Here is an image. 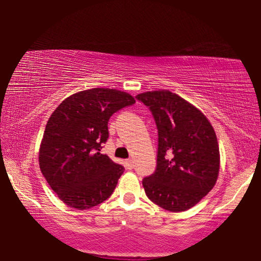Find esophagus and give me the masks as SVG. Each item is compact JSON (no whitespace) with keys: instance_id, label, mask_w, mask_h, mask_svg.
<instances>
[{"instance_id":"1","label":"esophagus","mask_w":261,"mask_h":261,"mask_svg":"<svg viewBox=\"0 0 261 261\" xmlns=\"http://www.w3.org/2000/svg\"><path fill=\"white\" fill-rule=\"evenodd\" d=\"M124 166H126V169H128V170L133 169V167H134L133 159H127V160H124Z\"/></svg>"}]
</instances>
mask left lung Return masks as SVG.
Wrapping results in <instances>:
<instances>
[{"mask_svg":"<svg viewBox=\"0 0 261 261\" xmlns=\"http://www.w3.org/2000/svg\"><path fill=\"white\" fill-rule=\"evenodd\" d=\"M158 128L154 173L142 179L147 197L172 213L197 204L216 184L220 151L215 130L201 110L169 90L137 96Z\"/></svg>","mask_w":261,"mask_h":261,"instance_id":"1","label":"left lung"}]
</instances>
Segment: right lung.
Wrapping results in <instances>:
<instances>
[{
  "label": "right lung",
  "mask_w": 261,
  "mask_h": 261,
  "mask_svg": "<svg viewBox=\"0 0 261 261\" xmlns=\"http://www.w3.org/2000/svg\"><path fill=\"white\" fill-rule=\"evenodd\" d=\"M132 95L94 88L64 99L49 116L39 149L41 173L60 201L85 210L105 202L115 190L123 166L102 154L110 116L132 106Z\"/></svg>",
  "instance_id": "obj_1"
}]
</instances>
